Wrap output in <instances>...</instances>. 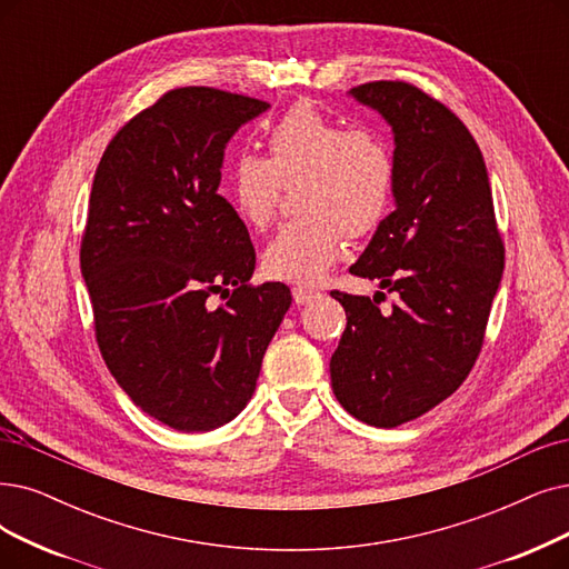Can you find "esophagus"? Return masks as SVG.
<instances>
[{
	"label": "esophagus",
	"mask_w": 569,
	"mask_h": 569,
	"mask_svg": "<svg viewBox=\"0 0 569 569\" xmlns=\"http://www.w3.org/2000/svg\"><path fill=\"white\" fill-rule=\"evenodd\" d=\"M293 301H297L299 306H306V303H310L312 299H317L320 297V291H312V289H308V287H293Z\"/></svg>",
	"instance_id": "obj_1"
}]
</instances>
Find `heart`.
<instances>
[{
    "instance_id": "heart-1",
    "label": "heart",
    "mask_w": 569,
    "mask_h": 569,
    "mask_svg": "<svg viewBox=\"0 0 569 569\" xmlns=\"http://www.w3.org/2000/svg\"><path fill=\"white\" fill-rule=\"evenodd\" d=\"M297 184L303 217L266 244L261 266L272 280L312 284L338 261L346 236L369 238L388 219L397 187L395 147L373 126L350 128L299 102L268 130L266 158H233L223 193L247 229L263 231L278 212L282 187Z\"/></svg>"
}]
</instances>
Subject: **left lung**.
Segmentation results:
<instances>
[{
	"label": "left lung",
	"instance_id": "8db88e82",
	"mask_svg": "<svg viewBox=\"0 0 569 569\" xmlns=\"http://www.w3.org/2000/svg\"><path fill=\"white\" fill-rule=\"evenodd\" d=\"M350 93L382 113L397 144V210L350 272L378 280L397 301L380 312L376 299L331 291L348 325L329 371L350 416L390 429L431 411L473 369L505 242L483 153L456 113L406 81H371Z\"/></svg>",
	"mask_w": 569,
	"mask_h": 569
}]
</instances>
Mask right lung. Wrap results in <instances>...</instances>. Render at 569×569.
Segmentation results:
<instances>
[{
	"label": "right lung",
	"instance_id": "right-lung-1",
	"mask_svg": "<svg viewBox=\"0 0 569 569\" xmlns=\"http://www.w3.org/2000/svg\"><path fill=\"white\" fill-rule=\"evenodd\" d=\"M268 102L172 88L111 138L96 170L81 272L96 340L123 392L179 431L233 420L291 293L254 287L257 252L217 193L226 142Z\"/></svg>",
	"mask_w": 569,
	"mask_h": 569
}]
</instances>
